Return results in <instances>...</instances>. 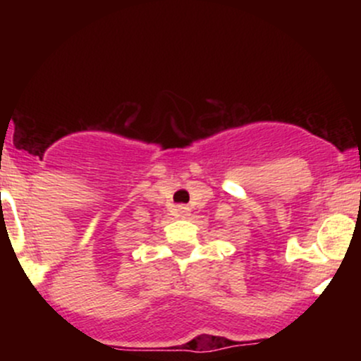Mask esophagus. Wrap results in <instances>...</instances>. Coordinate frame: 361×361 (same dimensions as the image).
<instances>
[{"label":"esophagus","instance_id":"esophagus-1","mask_svg":"<svg viewBox=\"0 0 361 361\" xmlns=\"http://www.w3.org/2000/svg\"><path fill=\"white\" fill-rule=\"evenodd\" d=\"M178 214H180L181 217H186V215L190 214V209H188V207H185V205H180V207H178Z\"/></svg>","mask_w":361,"mask_h":361}]
</instances>
